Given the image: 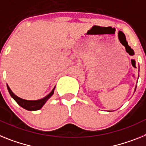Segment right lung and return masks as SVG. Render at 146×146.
I'll use <instances>...</instances> for the list:
<instances>
[{
  "label": "right lung",
  "mask_w": 146,
  "mask_h": 146,
  "mask_svg": "<svg viewBox=\"0 0 146 146\" xmlns=\"http://www.w3.org/2000/svg\"><path fill=\"white\" fill-rule=\"evenodd\" d=\"M7 89H8V91L9 93V94H10V96L14 99L15 101L17 103L20 105L21 107L26 109V110H28V111H37V110L41 109L43 107V105L45 104V102L52 96V94L54 93V89H53L47 96H45L43 99H41V100L30 101V100H23V99H21L18 96H17L16 95H15L13 93V91L10 90V88H9V87L8 85H7Z\"/></svg>",
  "instance_id": "right-lung-1"
}]
</instances>
